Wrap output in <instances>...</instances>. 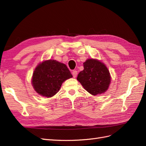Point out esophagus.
Listing matches in <instances>:
<instances>
[{
  "label": "esophagus",
  "instance_id": "esophagus-1",
  "mask_svg": "<svg viewBox=\"0 0 146 146\" xmlns=\"http://www.w3.org/2000/svg\"><path fill=\"white\" fill-rule=\"evenodd\" d=\"M72 74V76L74 77V78H76L77 76V70H73Z\"/></svg>",
  "mask_w": 146,
  "mask_h": 146
}]
</instances>
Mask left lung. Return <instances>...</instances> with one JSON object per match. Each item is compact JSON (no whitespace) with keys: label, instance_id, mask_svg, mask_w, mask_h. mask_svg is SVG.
<instances>
[{"label":"left lung","instance_id":"8db88e82","mask_svg":"<svg viewBox=\"0 0 146 146\" xmlns=\"http://www.w3.org/2000/svg\"><path fill=\"white\" fill-rule=\"evenodd\" d=\"M83 67L77 80L84 89L93 96L107 91L111 83V76L106 65L98 60L90 58L83 63Z\"/></svg>","mask_w":146,"mask_h":146}]
</instances>
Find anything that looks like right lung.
I'll list each match as a JSON object with an SVG mask.
<instances>
[{
  "mask_svg": "<svg viewBox=\"0 0 146 146\" xmlns=\"http://www.w3.org/2000/svg\"><path fill=\"white\" fill-rule=\"evenodd\" d=\"M72 77L66 64L56 60H48L39 63L35 69L32 84L39 95L51 98L59 91L65 80Z\"/></svg>",
  "mask_w": 146,
  "mask_h": 146,
  "instance_id": "add662e5",
  "label": "right lung"
}]
</instances>
